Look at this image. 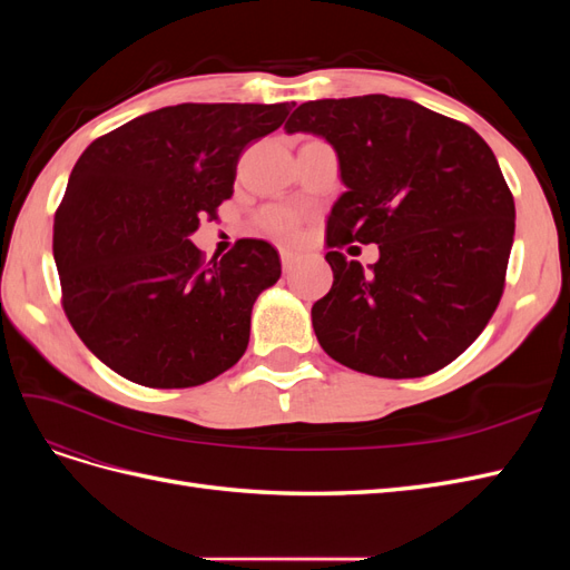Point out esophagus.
Segmentation results:
<instances>
[{
    "label": "esophagus",
    "mask_w": 570,
    "mask_h": 570,
    "mask_svg": "<svg viewBox=\"0 0 570 570\" xmlns=\"http://www.w3.org/2000/svg\"><path fill=\"white\" fill-rule=\"evenodd\" d=\"M281 258H283V271H285V273H292V271L297 268V264H299V256L287 252V249L281 252Z\"/></svg>",
    "instance_id": "1"
}]
</instances>
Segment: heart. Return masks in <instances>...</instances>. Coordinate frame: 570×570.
<instances>
[{
    "label": "heart",
    "instance_id": "obj_1",
    "mask_svg": "<svg viewBox=\"0 0 570 570\" xmlns=\"http://www.w3.org/2000/svg\"><path fill=\"white\" fill-rule=\"evenodd\" d=\"M262 223L264 228L271 230L273 235L281 237H289L297 228V216L292 214L289 209H281V206H273V209H266L262 214Z\"/></svg>",
    "mask_w": 570,
    "mask_h": 570
}]
</instances>
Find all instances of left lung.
Masks as SVG:
<instances>
[{
  "label": "left lung",
  "instance_id": "1",
  "mask_svg": "<svg viewBox=\"0 0 570 570\" xmlns=\"http://www.w3.org/2000/svg\"><path fill=\"white\" fill-rule=\"evenodd\" d=\"M285 130L333 145L347 187L325 228L333 287L312 306L323 352L394 381L452 364L492 318L513 245L515 206L488 142L387 95L306 101ZM350 242L382 258L364 272L338 252Z\"/></svg>",
  "mask_w": 570,
  "mask_h": 570
}]
</instances>
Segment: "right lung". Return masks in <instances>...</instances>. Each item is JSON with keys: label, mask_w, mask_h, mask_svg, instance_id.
<instances>
[{"label": "right lung", "mask_w": 570, "mask_h": 570, "mask_svg": "<svg viewBox=\"0 0 570 570\" xmlns=\"http://www.w3.org/2000/svg\"><path fill=\"white\" fill-rule=\"evenodd\" d=\"M289 105H178L99 137L71 170L55 216L63 312L101 364L174 390L214 381L249 344L256 297L281 278L264 239L204 264L189 243L233 195L243 149Z\"/></svg>", "instance_id": "obj_1"}]
</instances>
